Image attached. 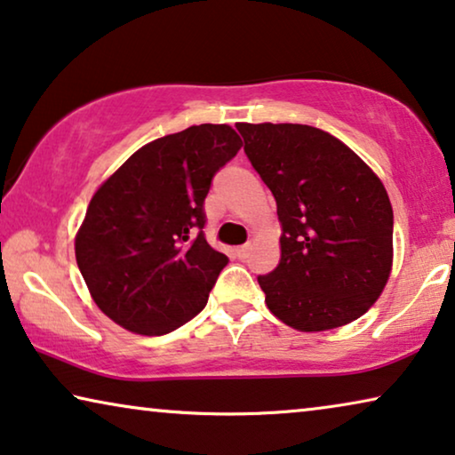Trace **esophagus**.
Wrapping results in <instances>:
<instances>
[{
    "mask_svg": "<svg viewBox=\"0 0 455 455\" xmlns=\"http://www.w3.org/2000/svg\"><path fill=\"white\" fill-rule=\"evenodd\" d=\"M235 255H236V258H239V259H245L247 255H249V245L236 247V249H235Z\"/></svg>",
    "mask_w": 455,
    "mask_h": 455,
    "instance_id": "1",
    "label": "esophagus"
}]
</instances>
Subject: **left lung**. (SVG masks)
I'll return each instance as SVG.
<instances>
[{"instance_id": "left-lung-1", "label": "left lung", "mask_w": 455, "mask_h": 455, "mask_svg": "<svg viewBox=\"0 0 455 455\" xmlns=\"http://www.w3.org/2000/svg\"><path fill=\"white\" fill-rule=\"evenodd\" d=\"M236 130L283 227L280 264L258 276L267 309L300 331L355 322L379 299L392 270L394 212L379 177L317 127Z\"/></svg>"}]
</instances>
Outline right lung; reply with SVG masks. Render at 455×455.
<instances>
[{
	"label": "right lung",
	"mask_w": 455,
	"mask_h": 455,
	"mask_svg": "<svg viewBox=\"0 0 455 455\" xmlns=\"http://www.w3.org/2000/svg\"><path fill=\"white\" fill-rule=\"evenodd\" d=\"M228 125H191L146 144L91 200L76 261L100 311L144 336L194 319L228 264L204 235L212 179L241 150Z\"/></svg>",
	"instance_id": "add662e5"
}]
</instances>
